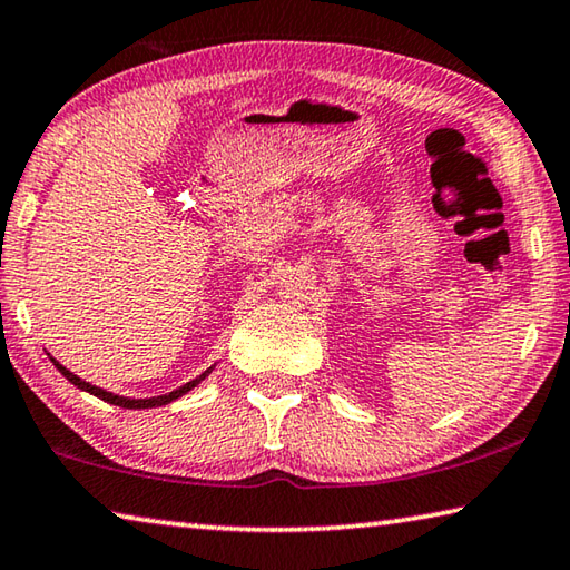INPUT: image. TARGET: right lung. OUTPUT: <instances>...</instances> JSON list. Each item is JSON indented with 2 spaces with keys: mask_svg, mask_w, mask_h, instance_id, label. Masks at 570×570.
<instances>
[{
  "mask_svg": "<svg viewBox=\"0 0 570 570\" xmlns=\"http://www.w3.org/2000/svg\"><path fill=\"white\" fill-rule=\"evenodd\" d=\"M52 360V356H50ZM52 364L57 366V370L62 372V377H67L70 380L77 390H82V392H90V394H95V397H100L102 402H110V404H115V407H125V410H148V407H160V404H168V402H173V400H178V397H183V394L186 392H190L193 387H198L200 382H204L210 372H214V366H208V370L200 374V377H196V380H190V382H186L183 384V387H178V390H173V392H168V394H158V397H146V400H130V397H120V394H112V392H108V390H100V387H95V384H90V382H85V380H80L77 377V374H72L70 370H67V366H62L60 362L57 360H52Z\"/></svg>",
  "mask_w": 570,
  "mask_h": 570,
  "instance_id": "1",
  "label": "right lung"
}]
</instances>
